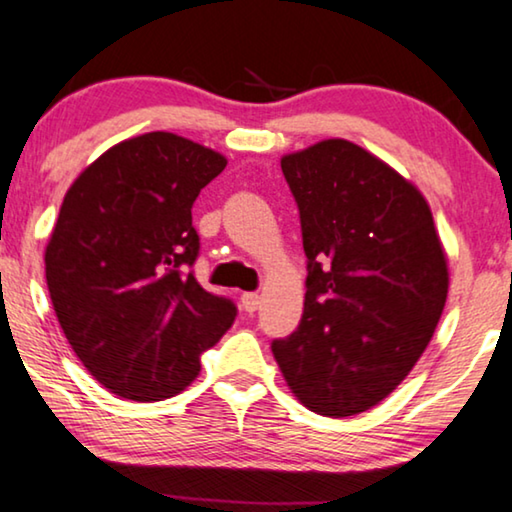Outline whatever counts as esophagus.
Returning <instances> with one entry per match:
<instances>
[{
    "label": "esophagus",
    "instance_id": "1",
    "mask_svg": "<svg viewBox=\"0 0 512 512\" xmlns=\"http://www.w3.org/2000/svg\"><path fill=\"white\" fill-rule=\"evenodd\" d=\"M241 306L246 313H255L259 306V294L257 292H246L241 294Z\"/></svg>",
    "mask_w": 512,
    "mask_h": 512
}]
</instances>
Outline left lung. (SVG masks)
I'll return each mask as SVG.
<instances>
[{
    "mask_svg": "<svg viewBox=\"0 0 512 512\" xmlns=\"http://www.w3.org/2000/svg\"><path fill=\"white\" fill-rule=\"evenodd\" d=\"M299 208L306 299L271 343L301 403L327 417L383 401L427 348L448 297V262L415 185L345 139L280 160Z\"/></svg>",
    "mask_w": 512,
    "mask_h": 512,
    "instance_id": "obj_1",
    "label": "left lung"
}]
</instances>
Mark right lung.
<instances>
[{
  "instance_id": "obj_1",
  "label": "right lung",
  "mask_w": 512,
  "mask_h": 512,
  "mask_svg": "<svg viewBox=\"0 0 512 512\" xmlns=\"http://www.w3.org/2000/svg\"><path fill=\"white\" fill-rule=\"evenodd\" d=\"M227 160L169 132L127 139L62 201L46 248L60 327L85 369L118 397L162 401L199 376L201 352L236 304L194 278L192 206Z\"/></svg>"
}]
</instances>
